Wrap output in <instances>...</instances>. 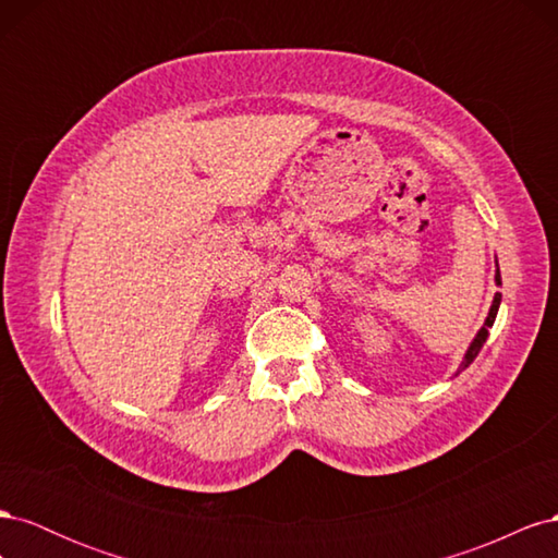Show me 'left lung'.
Returning <instances> with one entry per match:
<instances>
[{"mask_svg": "<svg viewBox=\"0 0 558 558\" xmlns=\"http://www.w3.org/2000/svg\"><path fill=\"white\" fill-rule=\"evenodd\" d=\"M500 283H502V281H500V269H498V260H496V286H500ZM500 300H502V295L496 293V295H494V302H492V310H488V316H486V320H484V326L477 330L475 340L470 342V347H468V351H465V356H463L459 369H456V375H461L463 369L470 367V363L477 359V353L482 351V347H484V342H486V337H488V328L494 326L496 314H498V310H500Z\"/></svg>", "mask_w": 558, "mask_h": 558, "instance_id": "obj_1", "label": "left lung"}]
</instances>
